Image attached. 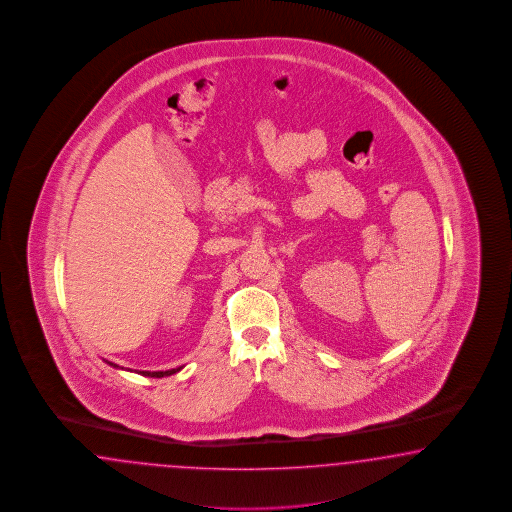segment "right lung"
<instances>
[{
    "label": "right lung",
    "instance_id": "add662e5",
    "mask_svg": "<svg viewBox=\"0 0 512 512\" xmlns=\"http://www.w3.org/2000/svg\"><path fill=\"white\" fill-rule=\"evenodd\" d=\"M109 366L118 367L117 364H113V362H107ZM182 367H176V369H169V371H141V375H145V377H156V379H161V377H169L172 373H176V371H180Z\"/></svg>",
    "mask_w": 512,
    "mask_h": 512
}]
</instances>
